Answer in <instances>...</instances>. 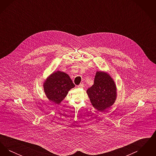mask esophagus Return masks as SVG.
Segmentation results:
<instances>
[{
	"label": "esophagus",
	"instance_id": "esophagus-1",
	"mask_svg": "<svg viewBox=\"0 0 156 156\" xmlns=\"http://www.w3.org/2000/svg\"><path fill=\"white\" fill-rule=\"evenodd\" d=\"M78 87L80 88H82L84 87V85H83V83H80V84L78 86Z\"/></svg>",
	"mask_w": 156,
	"mask_h": 156
}]
</instances>
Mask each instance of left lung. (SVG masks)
Instances as JSON below:
<instances>
[{
  "mask_svg": "<svg viewBox=\"0 0 156 156\" xmlns=\"http://www.w3.org/2000/svg\"><path fill=\"white\" fill-rule=\"evenodd\" d=\"M117 89L110 75L104 71H97L94 85L87 93L92 106L102 112L115 103L117 97Z\"/></svg>",
  "mask_w": 156,
  "mask_h": 156,
  "instance_id": "1",
  "label": "left lung"
}]
</instances>
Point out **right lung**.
I'll use <instances>...</instances> for the list:
<instances>
[{"label":"right lung","instance_id":"obj_1","mask_svg":"<svg viewBox=\"0 0 156 156\" xmlns=\"http://www.w3.org/2000/svg\"><path fill=\"white\" fill-rule=\"evenodd\" d=\"M74 87L69 76L59 71L52 73L43 83L46 97L50 101L56 104H60L68 91Z\"/></svg>","mask_w":156,"mask_h":156}]
</instances>
